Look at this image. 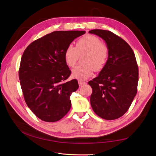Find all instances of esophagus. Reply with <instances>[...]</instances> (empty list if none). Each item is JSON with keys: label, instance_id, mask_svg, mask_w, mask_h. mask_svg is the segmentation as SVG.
I'll use <instances>...</instances> for the list:
<instances>
[{"label": "esophagus", "instance_id": "34e87169", "mask_svg": "<svg viewBox=\"0 0 156 156\" xmlns=\"http://www.w3.org/2000/svg\"><path fill=\"white\" fill-rule=\"evenodd\" d=\"M78 84H79V86H80V87H82V85H85V84H86V82H83V81L80 80V81H78Z\"/></svg>", "mask_w": 156, "mask_h": 156}]
</instances>
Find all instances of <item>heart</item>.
I'll list each match as a JSON object with an SVG mask.
<instances>
[{
  "label": "heart",
  "instance_id": "heart-1",
  "mask_svg": "<svg viewBox=\"0 0 156 156\" xmlns=\"http://www.w3.org/2000/svg\"><path fill=\"white\" fill-rule=\"evenodd\" d=\"M83 55V64L76 66L72 70V76L80 80L90 77L94 69L99 71L103 68L109 56V50L99 37L86 35L78 41L76 47L73 44L67 46L64 53L66 62L69 67L75 66L80 57Z\"/></svg>",
  "mask_w": 156,
  "mask_h": 156
}]
</instances>
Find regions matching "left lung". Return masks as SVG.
<instances>
[{
    "label": "left lung",
    "instance_id": "8db88e82",
    "mask_svg": "<svg viewBox=\"0 0 156 156\" xmlns=\"http://www.w3.org/2000/svg\"><path fill=\"white\" fill-rule=\"evenodd\" d=\"M102 38L109 56L99 75L89 81L92 87L90 105L101 118L115 120L128 110L137 92L138 67L134 53L124 39L101 29L89 32Z\"/></svg>",
    "mask_w": 156,
    "mask_h": 156
}]
</instances>
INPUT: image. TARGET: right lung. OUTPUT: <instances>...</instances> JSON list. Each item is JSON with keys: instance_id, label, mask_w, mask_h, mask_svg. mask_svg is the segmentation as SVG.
<instances>
[{"instance_id": "1", "label": "right lung", "mask_w": 156, "mask_h": 156, "mask_svg": "<svg viewBox=\"0 0 156 156\" xmlns=\"http://www.w3.org/2000/svg\"><path fill=\"white\" fill-rule=\"evenodd\" d=\"M83 30L55 31L30 43L21 58L19 78L26 104L39 119L53 122L70 110V96L78 89L76 80L65 82L71 74L64 53Z\"/></svg>"}]
</instances>
